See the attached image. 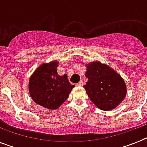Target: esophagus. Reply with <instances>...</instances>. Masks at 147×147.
<instances>
[{"label":"esophagus","instance_id":"obj_1","mask_svg":"<svg viewBox=\"0 0 147 147\" xmlns=\"http://www.w3.org/2000/svg\"><path fill=\"white\" fill-rule=\"evenodd\" d=\"M83 85H84V82H83L82 80H81V81H80V82L77 83V84H76V86H82Z\"/></svg>","mask_w":147,"mask_h":147}]
</instances>
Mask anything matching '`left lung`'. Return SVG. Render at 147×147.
I'll list each match as a JSON object with an SVG mask.
<instances>
[{
  "label": "left lung",
  "instance_id": "obj_1",
  "mask_svg": "<svg viewBox=\"0 0 147 147\" xmlns=\"http://www.w3.org/2000/svg\"><path fill=\"white\" fill-rule=\"evenodd\" d=\"M86 67L85 76L88 81L84 88L90 99L101 110L115 108L127 93L124 80L107 65L93 62Z\"/></svg>",
  "mask_w": 147,
  "mask_h": 147
}]
</instances>
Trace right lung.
<instances>
[{"instance_id": "right-lung-1", "label": "right lung", "mask_w": 147, "mask_h": 147, "mask_svg": "<svg viewBox=\"0 0 147 147\" xmlns=\"http://www.w3.org/2000/svg\"><path fill=\"white\" fill-rule=\"evenodd\" d=\"M58 63L42 64L34 71L29 80L30 96L43 107L55 110L67 98L72 88L66 76H59L57 71Z\"/></svg>"}]
</instances>
